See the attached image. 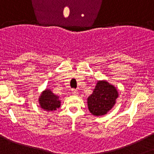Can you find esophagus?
Here are the masks:
<instances>
[{
	"mask_svg": "<svg viewBox=\"0 0 154 154\" xmlns=\"http://www.w3.org/2000/svg\"><path fill=\"white\" fill-rule=\"evenodd\" d=\"M71 93L74 94V95H77V94H78V91H77V89H72Z\"/></svg>",
	"mask_w": 154,
	"mask_h": 154,
	"instance_id": "obj_1",
	"label": "esophagus"
}]
</instances>
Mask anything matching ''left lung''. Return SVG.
<instances>
[{
    "mask_svg": "<svg viewBox=\"0 0 154 154\" xmlns=\"http://www.w3.org/2000/svg\"><path fill=\"white\" fill-rule=\"evenodd\" d=\"M118 92L114 86L106 80H100L93 94L87 98L90 112L94 116H102L107 113L116 103Z\"/></svg>",
    "mask_w": 154,
    "mask_h": 154,
    "instance_id": "8db88e82",
    "label": "left lung"
}]
</instances>
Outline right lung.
<instances>
[{"instance_id":"add662e5","label":"right lung","mask_w":154,"mask_h":154,"mask_svg":"<svg viewBox=\"0 0 154 154\" xmlns=\"http://www.w3.org/2000/svg\"><path fill=\"white\" fill-rule=\"evenodd\" d=\"M39 103L41 107L47 111L56 110L57 108L60 106V100L59 97L56 96L51 91V90H45L41 94L39 98Z\"/></svg>"}]
</instances>
